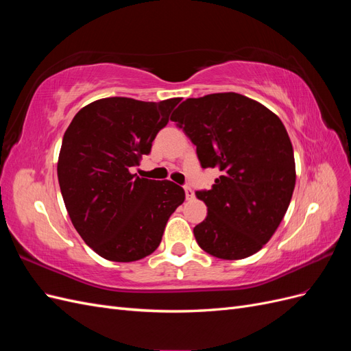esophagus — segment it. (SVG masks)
Masks as SVG:
<instances>
[{
    "label": "esophagus",
    "instance_id": "1",
    "mask_svg": "<svg viewBox=\"0 0 351 351\" xmlns=\"http://www.w3.org/2000/svg\"><path fill=\"white\" fill-rule=\"evenodd\" d=\"M184 192H186V199H193L195 197V193H193V190H192V187L190 186H184Z\"/></svg>",
    "mask_w": 351,
    "mask_h": 351
}]
</instances>
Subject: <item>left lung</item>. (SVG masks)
<instances>
[{"mask_svg":"<svg viewBox=\"0 0 351 351\" xmlns=\"http://www.w3.org/2000/svg\"><path fill=\"white\" fill-rule=\"evenodd\" d=\"M171 120L196 146L202 168L221 176L196 197L208 208L193 228L199 246L236 261L262 249L289 209L295 184L294 154L281 120L240 93H210L178 105Z\"/></svg>","mask_w":351,"mask_h":351,"instance_id":"left-lung-1","label":"left lung"}]
</instances>
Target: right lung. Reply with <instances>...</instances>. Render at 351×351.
<instances>
[{
	"mask_svg": "<svg viewBox=\"0 0 351 351\" xmlns=\"http://www.w3.org/2000/svg\"><path fill=\"white\" fill-rule=\"evenodd\" d=\"M180 98L145 102L124 97L82 108L62 137L58 183L74 228L104 259L133 262L161 243L184 190L130 173L151 152Z\"/></svg>",
	"mask_w": 351,
	"mask_h": 351,
	"instance_id": "right-lung-1",
	"label": "right lung"
}]
</instances>
